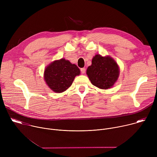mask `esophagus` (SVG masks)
Instances as JSON below:
<instances>
[{"label":"esophagus","instance_id":"34e87169","mask_svg":"<svg viewBox=\"0 0 157 157\" xmlns=\"http://www.w3.org/2000/svg\"><path fill=\"white\" fill-rule=\"evenodd\" d=\"M81 71L82 74H84L85 72H86V68H81Z\"/></svg>","mask_w":157,"mask_h":157}]
</instances>
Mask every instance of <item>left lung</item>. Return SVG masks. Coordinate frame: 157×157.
I'll return each mask as SVG.
<instances>
[{"label":"left lung","instance_id":"obj_1","mask_svg":"<svg viewBox=\"0 0 157 157\" xmlns=\"http://www.w3.org/2000/svg\"><path fill=\"white\" fill-rule=\"evenodd\" d=\"M86 74L91 83L102 89L110 88L117 80L119 69L117 63L109 56L96 55L92 59Z\"/></svg>","mask_w":157,"mask_h":157}]
</instances>
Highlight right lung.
I'll list each match as a JSON object with an SVG mask.
<instances>
[{"label": "right lung", "instance_id": "obj_1", "mask_svg": "<svg viewBox=\"0 0 157 157\" xmlns=\"http://www.w3.org/2000/svg\"><path fill=\"white\" fill-rule=\"evenodd\" d=\"M79 74L80 70L76 64L62 58L53 61L47 67L44 78L52 90L60 93L68 89L75 76Z\"/></svg>", "mask_w": 157, "mask_h": 157}]
</instances>
